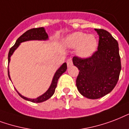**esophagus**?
<instances>
[{"instance_id": "1", "label": "esophagus", "mask_w": 129, "mask_h": 129, "mask_svg": "<svg viewBox=\"0 0 129 129\" xmlns=\"http://www.w3.org/2000/svg\"><path fill=\"white\" fill-rule=\"evenodd\" d=\"M67 67H71L72 66H73V60H72L71 58H69V59L67 60Z\"/></svg>"}]
</instances>
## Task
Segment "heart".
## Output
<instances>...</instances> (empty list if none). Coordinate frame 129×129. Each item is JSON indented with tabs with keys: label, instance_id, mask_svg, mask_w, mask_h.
Instances as JSON below:
<instances>
[{
	"label": "heart",
	"instance_id": "heart-1",
	"mask_svg": "<svg viewBox=\"0 0 129 129\" xmlns=\"http://www.w3.org/2000/svg\"><path fill=\"white\" fill-rule=\"evenodd\" d=\"M69 48L77 49V54L79 57L88 58L96 50L97 40L93 35L86 34L83 32H75L68 36L64 40Z\"/></svg>",
	"mask_w": 129,
	"mask_h": 129
}]
</instances>
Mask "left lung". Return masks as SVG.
<instances>
[{"instance_id": "left-lung-1", "label": "left lung", "mask_w": 129, "mask_h": 129, "mask_svg": "<svg viewBox=\"0 0 129 129\" xmlns=\"http://www.w3.org/2000/svg\"><path fill=\"white\" fill-rule=\"evenodd\" d=\"M99 36L98 50L91 56L73 58L79 70L76 85L81 94L89 99H98L114 88L119 79L121 62L118 42L106 30L95 29Z\"/></svg>"}]
</instances>
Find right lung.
<instances>
[{
  "mask_svg": "<svg viewBox=\"0 0 129 129\" xmlns=\"http://www.w3.org/2000/svg\"><path fill=\"white\" fill-rule=\"evenodd\" d=\"M48 39V34H47L46 32L45 29L44 28V27L33 28L31 29H29V30H27V31H25L23 34L21 35V36L17 40L15 45H14L13 47H11V49H10L9 52V55H8V61H9V63L10 60H11V56L12 54H13L14 51L18 47H19V46L20 45V44L21 42L29 40H46ZM67 63L64 62V63L62 64L61 65V67L56 71L55 74H54V75L53 77V79H52V83H51L50 86V87L48 88V89L44 94H42V95H40V96H39L38 98H27L26 97H24L23 95H22L21 94H20L17 91V89H15V90L17 91V92L18 93V94L22 98L24 99V100H25L29 101V102H31L34 103H40L42 102H44V101L48 100L50 98H51V97L53 95V94L54 93V91H55V89L56 87V85H57L58 80V79H59L60 77L62 75V74H63L64 73L67 71ZM8 75H9V79H11L9 69H8Z\"/></svg>",
  "mask_w": 129,
  "mask_h": 129,
  "instance_id": "add662e5",
  "label": "right lung"
}]
</instances>
